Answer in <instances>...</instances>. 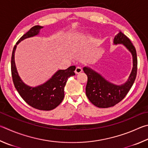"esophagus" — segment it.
<instances>
[{"label":"esophagus","mask_w":148,"mask_h":148,"mask_svg":"<svg viewBox=\"0 0 148 148\" xmlns=\"http://www.w3.org/2000/svg\"><path fill=\"white\" fill-rule=\"evenodd\" d=\"M82 72V67L80 66H77L76 68V70H75V73L76 74H79L80 72Z\"/></svg>","instance_id":"34e87169"}]
</instances>
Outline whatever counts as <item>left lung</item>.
<instances>
[{"label": "left lung", "mask_w": 148, "mask_h": 148, "mask_svg": "<svg viewBox=\"0 0 148 148\" xmlns=\"http://www.w3.org/2000/svg\"><path fill=\"white\" fill-rule=\"evenodd\" d=\"M114 43L123 44L132 53L133 67L127 82L122 85H114L92 69L86 66L83 68V71L87 76L86 95L91 103L100 108L113 107L122 101L133 86L137 73L136 52L130 39L120 32L114 37Z\"/></svg>", "instance_id": "left-lung-1"}]
</instances>
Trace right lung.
<instances>
[{"mask_svg":"<svg viewBox=\"0 0 148 148\" xmlns=\"http://www.w3.org/2000/svg\"><path fill=\"white\" fill-rule=\"evenodd\" d=\"M42 28V26L38 25L33 26L16 42L11 60V71L13 84L21 98L35 109L50 111L55 109L62 102L65 96L64 88L69 77L75 75L76 66H71L66 70H60L44 84L31 87L25 84L18 76L14 60L17 45L25 39L36 36Z\"/></svg>","mask_w":148,"mask_h":148,"instance_id":"right-lung-1","label":"right lung"}]
</instances>
